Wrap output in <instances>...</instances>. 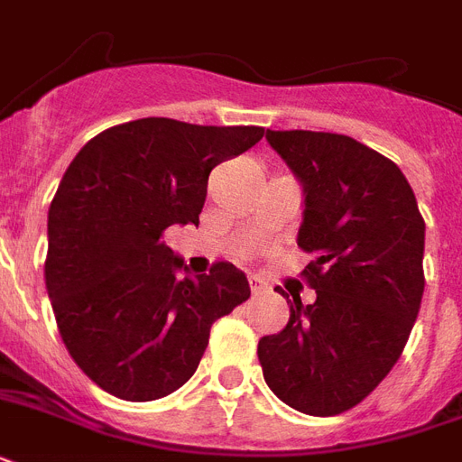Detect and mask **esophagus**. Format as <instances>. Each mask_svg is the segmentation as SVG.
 Wrapping results in <instances>:
<instances>
[{"instance_id": "obj_1", "label": "esophagus", "mask_w": 462, "mask_h": 462, "mask_svg": "<svg viewBox=\"0 0 462 462\" xmlns=\"http://www.w3.org/2000/svg\"><path fill=\"white\" fill-rule=\"evenodd\" d=\"M249 288H252V295H263V292H268L266 281H261L259 275H249Z\"/></svg>"}]
</instances>
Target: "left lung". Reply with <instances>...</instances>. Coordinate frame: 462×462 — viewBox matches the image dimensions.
Returning <instances> with one entry per match:
<instances>
[{"mask_svg":"<svg viewBox=\"0 0 462 462\" xmlns=\"http://www.w3.org/2000/svg\"><path fill=\"white\" fill-rule=\"evenodd\" d=\"M304 191L297 246L316 302L292 295L288 326L259 340L268 388L304 415L362 402L393 369L424 292V220L393 160L328 132H266Z\"/></svg>","mask_w":462,"mask_h":462,"instance_id":"obj_1","label":"left lung"}]
</instances>
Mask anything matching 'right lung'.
<instances>
[{"label":"right lung","instance_id":"right-lung-1","mask_svg":"<svg viewBox=\"0 0 462 462\" xmlns=\"http://www.w3.org/2000/svg\"><path fill=\"white\" fill-rule=\"evenodd\" d=\"M263 126L134 119L79 151L47 213L45 285L60 336L90 381L122 401H158L201 362L210 326L252 290L232 263L177 278L162 242L199 225L208 174L263 139Z\"/></svg>","mask_w":462,"mask_h":462}]
</instances>
